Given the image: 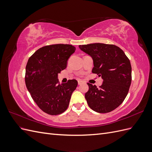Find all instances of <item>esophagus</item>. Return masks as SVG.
Returning <instances> with one entry per match:
<instances>
[{"mask_svg": "<svg viewBox=\"0 0 152 152\" xmlns=\"http://www.w3.org/2000/svg\"><path fill=\"white\" fill-rule=\"evenodd\" d=\"M82 84V81H80V80L78 81V84H79V85H81Z\"/></svg>", "mask_w": 152, "mask_h": 152, "instance_id": "esophagus-1", "label": "esophagus"}]
</instances>
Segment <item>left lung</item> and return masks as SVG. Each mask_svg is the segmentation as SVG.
<instances>
[{"label":"left lung","mask_w":152,"mask_h":152,"mask_svg":"<svg viewBox=\"0 0 152 152\" xmlns=\"http://www.w3.org/2000/svg\"><path fill=\"white\" fill-rule=\"evenodd\" d=\"M79 48L93 59L92 72L103 79L98 88L87 83L89 91L85 94L89 107L94 111L108 113L120 106L127 96L131 84L129 59L117 45L94 43L80 45Z\"/></svg>","instance_id":"1"}]
</instances>
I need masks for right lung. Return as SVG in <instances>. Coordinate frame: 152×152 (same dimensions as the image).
<instances>
[{
    "label": "right lung",
    "mask_w": 152,
    "mask_h": 152,
    "mask_svg": "<svg viewBox=\"0 0 152 152\" xmlns=\"http://www.w3.org/2000/svg\"><path fill=\"white\" fill-rule=\"evenodd\" d=\"M76 48L69 44H53L39 49L28 59L25 84L32 99L42 111L51 115L67 109L77 86L75 79L59 84L58 74L66 68L67 61Z\"/></svg>",
    "instance_id": "add662e5"
}]
</instances>
